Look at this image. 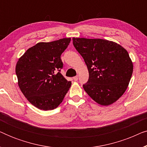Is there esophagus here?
Wrapping results in <instances>:
<instances>
[{"label":"esophagus","instance_id":"1","mask_svg":"<svg viewBox=\"0 0 147 147\" xmlns=\"http://www.w3.org/2000/svg\"><path fill=\"white\" fill-rule=\"evenodd\" d=\"M73 79H74V81H77V80H78V76H75V77H74V78H73Z\"/></svg>","mask_w":147,"mask_h":147}]
</instances>
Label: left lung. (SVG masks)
<instances>
[{
  "label": "left lung",
  "mask_w": 147,
  "mask_h": 147,
  "mask_svg": "<svg viewBox=\"0 0 147 147\" xmlns=\"http://www.w3.org/2000/svg\"><path fill=\"white\" fill-rule=\"evenodd\" d=\"M72 40L89 72V80L83 85L86 93L102 106L117 101L127 89L133 71L128 51L108 40L75 37Z\"/></svg>",
  "instance_id": "8db88e82"
}]
</instances>
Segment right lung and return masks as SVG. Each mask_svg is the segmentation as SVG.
I'll return each instance as SVG.
<instances>
[{"label":"right lung","instance_id":"1","mask_svg":"<svg viewBox=\"0 0 147 147\" xmlns=\"http://www.w3.org/2000/svg\"><path fill=\"white\" fill-rule=\"evenodd\" d=\"M71 38L39 42L28 49L16 65L19 87L32 105L43 110H53L63 102L71 87L60 73L61 55Z\"/></svg>","mask_w":147,"mask_h":147}]
</instances>
